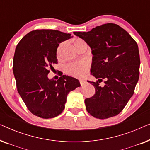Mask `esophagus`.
<instances>
[{
    "label": "esophagus",
    "mask_w": 150,
    "mask_h": 150,
    "mask_svg": "<svg viewBox=\"0 0 150 150\" xmlns=\"http://www.w3.org/2000/svg\"><path fill=\"white\" fill-rule=\"evenodd\" d=\"M85 83L86 82L84 80H80V84H81V86H83L85 84Z\"/></svg>",
    "instance_id": "1"
}]
</instances>
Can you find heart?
<instances>
[{
	"label": "heart",
	"instance_id": "heart-1",
	"mask_svg": "<svg viewBox=\"0 0 150 150\" xmlns=\"http://www.w3.org/2000/svg\"><path fill=\"white\" fill-rule=\"evenodd\" d=\"M82 40L78 39L75 41V44ZM89 67V63L87 60H81L71 63L65 67V71L68 75L75 77H83L87 72Z\"/></svg>",
	"mask_w": 150,
	"mask_h": 150
}]
</instances>
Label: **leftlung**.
Segmentation results:
<instances>
[{"instance_id":"obj_1","label":"left lung","mask_w":150,"mask_h":150,"mask_svg":"<svg viewBox=\"0 0 150 150\" xmlns=\"http://www.w3.org/2000/svg\"><path fill=\"white\" fill-rule=\"evenodd\" d=\"M89 45L93 55L91 74L98 79L89 82L96 93L85 100L86 109L94 117L116 116L132 97L139 78L140 57L138 45L126 30L108 23L88 32H74ZM104 79L105 86L99 83Z\"/></svg>"}]
</instances>
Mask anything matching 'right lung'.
<instances>
[{
  "mask_svg": "<svg viewBox=\"0 0 150 150\" xmlns=\"http://www.w3.org/2000/svg\"><path fill=\"white\" fill-rule=\"evenodd\" d=\"M71 34L57 30H32L18 43L13 57V71L20 96L30 112L44 119L58 116L65 108L69 91L80 87L74 78L63 75L49 79L57 64V50Z\"/></svg>",
  "mask_w": 150,
  "mask_h": 150,
  "instance_id": "right-lung-1",
  "label": "right lung"
}]
</instances>
